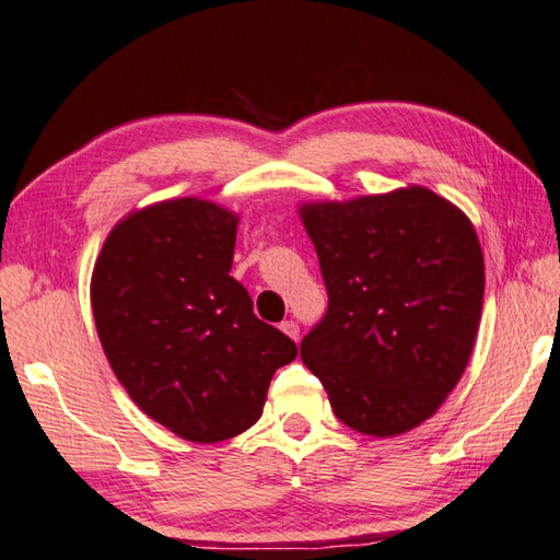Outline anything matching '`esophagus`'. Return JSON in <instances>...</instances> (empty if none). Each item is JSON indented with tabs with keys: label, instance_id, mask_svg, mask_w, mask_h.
Instances as JSON below:
<instances>
[{
	"label": "esophagus",
	"instance_id": "obj_1",
	"mask_svg": "<svg viewBox=\"0 0 560 560\" xmlns=\"http://www.w3.org/2000/svg\"><path fill=\"white\" fill-rule=\"evenodd\" d=\"M281 330L287 332L289 338H293V340H299V335H301V328H299L296 320H283L281 323Z\"/></svg>",
	"mask_w": 560,
	"mask_h": 560
}]
</instances>
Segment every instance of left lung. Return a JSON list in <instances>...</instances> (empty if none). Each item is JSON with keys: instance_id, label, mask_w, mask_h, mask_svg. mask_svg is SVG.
Returning <instances> with one entry per match:
<instances>
[{"instance_id": "obj_1", "label": "left lung", "mask_w": 560, "mask_h": 560, "mask_svg": "<svg viewBox=\"0 0 560 560\" xmlns=\"http://www.w3.org/2000/svg\"><path fill=\"white\" fill-rule=\"evenodd\" d=\"M328 311L301 360L350 429L399 435L453 392L480 328L485 261L472 222L421 186L311 202Z\"/></svg>"}]
</instances>
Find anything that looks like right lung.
<instances>
[{
  "mask_svg": "<svg viewBox=\"0 0 560 560\" xmlns=\"http://www.w3.org/2000/svg\"><path fill=\"white\" fill-rule=\"evenodd\" d=\"M237 215L198 198L127 215L95 261L90 301L112 372L151 419L218 443L261 416L296 342L252 311L230 277Z\"/></svg>",
  "mask_w": 560,
  "mask_h": 560,
  "instance_id": "1",
  "label": "right lung"
}]
</instances>
